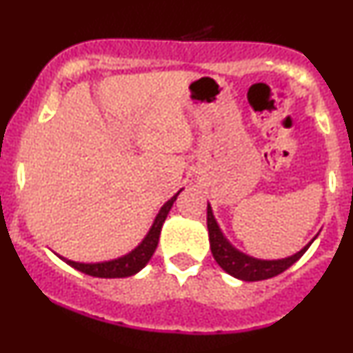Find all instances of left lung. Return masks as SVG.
I'll use <instances>...</instances> for the list:
<instances>
[{
	"label": "left lung",
	"mask_w": 353,
	"mask_h": 353,
	"mask_svg": "<svg viewBox=\"0 0 353 353\" xmlns=\"http://www.w3.org/2000/svg\"><path fill=\"white\" fill-rule=\"evenodd\" d=\"M206 225H208L210 234V249H212V254L213 258H215V261L219 263V266H222L229 275L236 276V279L239 280H244V282H259V280H268L280 275V273L285 272L287 268H290L295 261H299L301 256L304 254V252L307 251L309 245H305L302 251L290 256V258L276 259V261H265V259H256L251 258V256H245L227 243V239L222 236L219 225H216L215 219H213L210 205L208 212H206Z\"/></svg>",
	"instance_id": "8db88e82"
}]
</instances>
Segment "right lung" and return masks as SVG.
I'll use <instances>...</instances> for the list:
<instances>
[{
    "instance_id": "obj_1",
    "label": "right lung",
    "mask_w": 353,
    "mask_h": 353,
    "mask_svg": "<svg viewBox=\"0 0 353 353\" xmlns=\"http://www.w3.org/2000/svg\"><path fill=\"white\" fill-rule=\"evenodd\" d=\"M179 194V193H177ZM177 194L172 199L165 203L162 206V210L159 212L157 215L154 225H152L150 232L148 236L145 237V241L138 245L134 251H131L130 254L123 256L119 259H114V261H105V263H94V265H85V263H74L70 261V259H65L70 266H73L74 270L78 272L85 273V275H90V276H97V279H124V276H131L134 273L140 272L150 258L154 256L157 244H159V236H160V230H162L163 222L167 219V213L170 212L172 208L174 201L177 199Z\"/></svg>"
}]
</instances>
